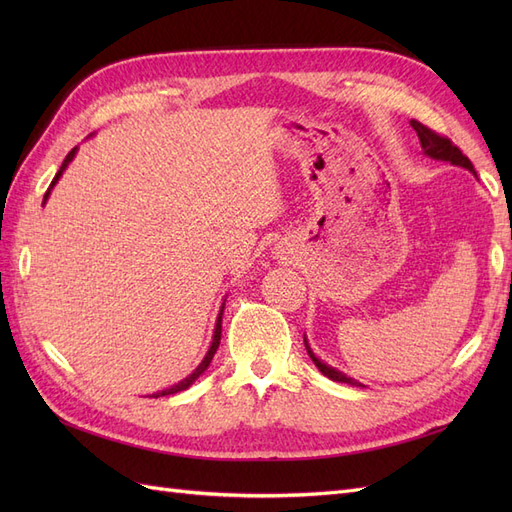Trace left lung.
<instances>
[{
	"mask_svg": "<svg viewBox=\"0 0 512 512\" xmlns=\"http://www.w3.org/2000/svg\"><path fill=\"white\" fill-rule=\"evenodd\" d=\"M410 126L416 130V136H418V141H421V147H423V151H425V156H429V158H433V160H442V162H451V164H455V166H463V168H468L470 173L476 177V170H474V166H472V162L463 156L461 153V149L457 147V145H453V141L451 138H446V136H440L438 132H433V130H429L427 126H423L421 121H410ZM305 339V337H303ZM305 348H307V354L312 356V361H314V365L322 371L324 376L327 378H331L333 382H346V384H352V386H363L361 382H356L354 378H348L346 374H342V371H337V369H333V367H329L327 363H322L318 356L312 352V348H309V344H307V339H305Z\"/></svg>",
	"mask_w": 512,
	"mask_h": 512,
	"instance_id": "left-lung-1",
	"label": "left lung"
}]
</instances>
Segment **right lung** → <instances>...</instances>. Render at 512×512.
I'll list each match as a JSON object with an SVG mask.
<instances>
[{
	"instance_id": "right-lung-1",
	"label": "right lung",
	"mask_w": 512,
	"mask_h": 512,
	"mask_svg": "<svg viewBox=\"0 0 512 512\" xmlns=\"http://www.w3.org/2000/svg\"><path fill=\"white\" fill-rule=\"evenodd\" d=\"M76 156V147L68 153L66 156V160H64V164H61V168L57 170V175H55V179L51 181V188L46 190V194H44V203H46V198H49V194H51V190H53V185L59 181V177L64 175V170L68 168V164L72 162V158ZM42 203V205H44ZM222 314H224V303H222V309H220V314H218V322H215V331H213V342H211V346H209V352L205 354V359H203V363H200L192 374L188 376V378H183L181 382H177V384H173L170 386V389H164V391H160V393H153V397H162V395H173V393H179V391H185L188 389V386H192L196 380H198V376H203L205 371H207V367H209V363H211V359H213V354L218 352V346H220V339H222Z\"/></svg>"
}]
</instances>
